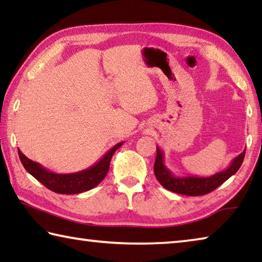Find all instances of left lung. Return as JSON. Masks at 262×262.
Wrapping results in <instances>:
<instances>
[{
  "instance_id": "8db88e82",
  "label": "left lung",
  "mask_w": 262,
  "mask_h": 262,
  "mask_svg": "<svg viewBox=\"0 0 262 262\" xmlns=\"http://www.w3.org/2000/svg\"><path fill=\"white\" fill-rule=\"evenodd\" d=\"M245 151L238 155V156L230 163V165L223 171L217 172L210 177H196V176H186L177 177L166 167L164 163V152L157 147L156 161H155L154 172L157 180L164 188L171 192L188 195V196H199L212 192L224 181H227L230 177L233 176L242 166Z\"/></svg>"
}]
</instances>
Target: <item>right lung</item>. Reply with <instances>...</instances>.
Listing matches in <instances>:
<instances>
[{
	"mask_svg": "<svg viewBox=\"0 0 262 262\" xmlns=\"http://www.w3.org/2000/svg\"><path fill=\"white\" fill-rule=\"evenodd\" d=\"M123 142L115 144L111 148L103 157L94 165L86 170L75 172V173H55L43 167L37 162L29 159L18 149V155L21 164L31 176H33L38 181L46 186L48 189L59 194H78L96 187L107 174L111 158L113 154L121 147Z\"/></svg>",
	"mask_w": 262,
	"mask_h": 262,
	"instance_id": "obj_1",
	"label": "right lung"
}]
</instances>
